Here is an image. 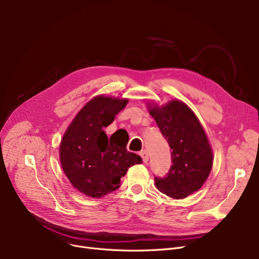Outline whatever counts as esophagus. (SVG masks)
Returning <instances> with one entry per match:
<instances>
[{
	"instance_id": "34e87169",
	"label": "esophagus",
	"mask_w": 259,
	"mask_h": 259,
	"mask_svg": "<svg viewBox=\"0 0 259 259\" xmlns=\"http://www.w3.org/2000/svg\"><path fill=\"white\" fill-rule=\"evenodd\" d=\"M140 154H141V156H142V158H143V161H144V162H148V160H149L148 151H147V150H142Z\"/></svg>"
}]
</instances>
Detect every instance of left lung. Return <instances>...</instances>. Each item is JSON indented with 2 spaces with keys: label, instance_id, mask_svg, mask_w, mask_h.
<instances>
[{
  "label": "left lung",
  "instance_id": "8db88e82",
  "mask_svg": "<svg viewBox=\"0 0 259 259\" xmlns=\"http://www.w3.org/2000/svg\"><path fill=\"white\" fill-rule=\"evenodd\" d=\"M150 114L171 148L170 167L165 178H156L158 191L175 199L197 191L210 174L213 154L207 135L193 111L180 101L154 106Z\"/></svg>",
  "mask_w": 259,
  "mask_h": 259
}]
</instances>
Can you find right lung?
<instances>
[{
    "mask_svg": "<svg viewBox=\"0 0 259 259\" xmlns=\"http://www.w3.org/2000/svg\"><path fill=\"white\" fill-rule=\"evenodd\" d=\"M127 100L97 97L87 103L68 127L60 147L62 168L72 186L91 197L119 187L128 169L142 157L127 150L128 140L104 131L125 108Z\"/></svg>",
    "mask_w": 259,
    "mask_h": 259,
    "instance_id": "1",
    "label": "right lung"
}]
</instances>
